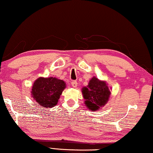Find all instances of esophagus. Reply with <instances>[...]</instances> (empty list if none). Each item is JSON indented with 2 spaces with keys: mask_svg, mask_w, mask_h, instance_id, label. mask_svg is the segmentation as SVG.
I'll return each instance as SVG.
<instances>
[{
  "mask_svg": "<svg viewBox=\"0 0 153 153\" xmlns=\"http://www.w3.org/2000/svg\"><path fill=\"white\" fill-rule=\"evenodd\" d=\"M71 85H72L73 87L76 88V87H77V82L76 81H75V80L72 81L71 82Z\"/></svg>",
  "mask_w": 153,
  "mask_h": 153,
  "instance_id": "obj_1",
  "label": "esophagus"
}]
</instances>
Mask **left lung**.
Wrapping results in <instances>:
<instances>
[{
    "label": "left lung",
    "instance_id": "1",
    "mask_svg": "<svg viewBox=\"0 0 153 153\" xmlns=\"http://www.w3.org/2000/svg\"><path fill=\"white\" fill-rule=\"evenodd\" d=\"M84 104L91 111H97L107 103L111 91L105 81L100 80L96 77L91 78L86 86L82 89Z\"/></svg>",
    "mask_w": 153,
    "mask_h": 153
}]
</instances>
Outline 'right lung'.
Returning <instances> with one entry per match:
<instances>
[{
  "instance_id": "obj_1",
  "label": "right lung",
  "mask_w": 153,
  "mask_h": 153,
  "mask_svg": "<svg viewBox=\"0 0 153 153\" xmlns=\"http://www.w3.org/2000/svg\"><path fill=\"white\" fill-rule=\"evenodd\" d=\"M66 83L56 77H40L34 82L31 95L40 106L52 108L58 104Z\"/></svg>"
}]
</instances>
